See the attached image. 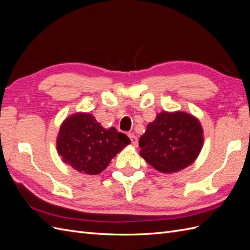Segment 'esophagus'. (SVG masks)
Here are the masks:
<instances>
[{"label": "esophagus", "instance_id": "1", "mask_svg": "<svg viewBox=\"0 0 250 250\" xmlns=\"http://www.w3.org/2000/svg\"><path fill=\"white\" fill-rule=\"evenodd\" d=\"M128 137L130 138L131 143H132V145H133L134 147H137V146H138V138L135 137V135H134L133 133H129V134H128Z\"/></svg>", "mask_w": 250, "mask_h": 250}]
</instances>
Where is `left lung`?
Here are the masks:
<instances>
[{"mask_svg":"<svg viewBox=\"0 0 250 250\" xmlns=\"http://www.w3.org/2000/svg\"><path fill=\"white\" fill-rule=\"evenodd\" d=\"M199 120L185 111H162L147 126L140 155L162 173H175L192 165L203 146Z\"/></svg>","mask_w":250,"mask_h":250,"instance_id":"left-lung-1","label":"left lung"}]
</instances>
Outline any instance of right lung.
<instances>
[{"label":"right lung","mask_w":250,"mask_h":250,"mask_svg":"<svg viewBox=\"0 0 250 250\" xmlns=\"http://www.w3.org/2000/svg\"><path fill=\"white\" fill-rule=\"evenodd\" d=\"M129 144V138L115 127L104 128L93 115L79 111L60 125L56 149L64 164L79 173L97 175Z\"/></svg>","instance_id":"add662e5"}]
</instances>
